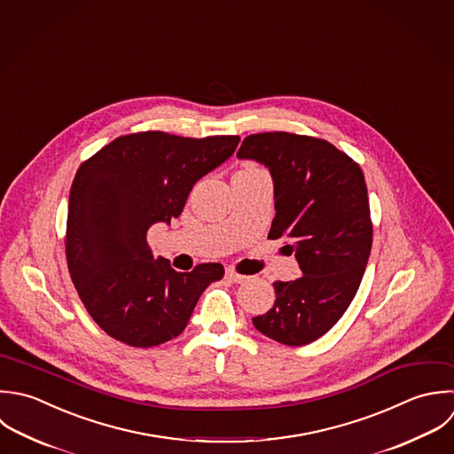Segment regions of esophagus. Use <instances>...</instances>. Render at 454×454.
Instances as JSON below:
<instances>
[{
    "label": "esophagus",
    "instance_id": "obj_1",
    "mask_svg": "<svg viewBox=\"0 0 454 454\" xmlns=\"http://www.w3.org/2000/svg\"><path fill=\"white\" fill-rule=\"evenodd\" d=\"M226 279H228V281H231V283H244V281H247L249 278H247V276L239 274V272H237V270H233V269H226Z\"/></svg>",
    "mask_w": 454,
    "mask_h": 454
}]
</instances>
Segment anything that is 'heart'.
<instances>
[{
	"label": "heart",
	"mask_w": 454,
	"mask_h": 454,
	"mask_svg": "<svg viewBox=\"0 0 454 454\" xmlns=\"http://www.w3.org/2000/svg\"><path fill=\"white\" fill-rule=\"evenodd\" d=\"M258 171H263V169L258 168L256 164H246L239 173H258Z\"/></svg>",
	"instance_id": "1"
}]
</instances>
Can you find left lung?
<instances>
[{
  "instance_id": "obj_1",
  "label": "left lung",
  "mask_w": 454,
  "mask_h": 454,
  "mask_svg": "<svg viewBox=\"0 0 454 454\" xmlns=\"http://www.w3.org/2000/svg\"><path fill=\"white\" fill-rule=\"evenodd\" d=\"M237 155L270 169L269 239H286L302 270L295 281L274 283V308L253 324L281 345H308L343 317L366 270L373 223L364 173L333 143L294 132L251 134Z\"/></svg>"
}]
</instances>
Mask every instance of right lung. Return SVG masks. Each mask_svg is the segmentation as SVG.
Segmentation results:
<instances>
[{
    "label": "right lung",
    "mask_w": 454,
    "mask_h": 454,
    "mask_svg": "<svg viewBox=\"0 0 454 454\" xmlns=\"http://www.w3.org/2000/svg\"><path fill=\"white\" fill-rule=\"evenodd\" d=\"M239 141L143 130L113 139L79 166L65 254L79 299L107 336L136 348L162 345L182 334L203 290L223 279L221 263L176 272L153 260L146 233L178 217L192 185Z\"/></svg>",
    "instance_id": "obj_1"
}]
</instances>
